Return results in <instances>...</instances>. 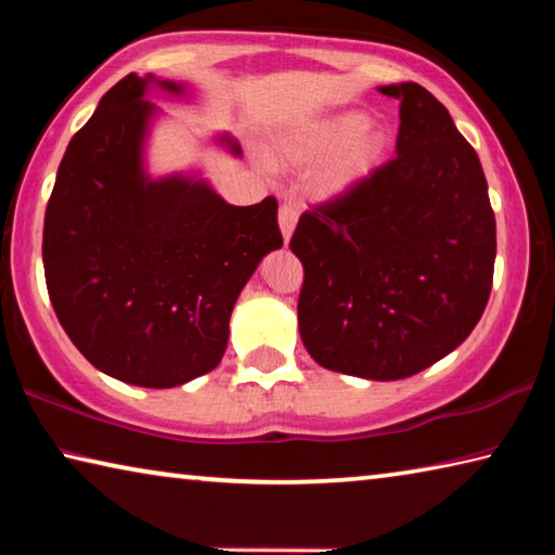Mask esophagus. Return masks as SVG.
Wrapping results in <instances>:
<instances>
[{
  "label": "esophagus",
  "instance_id": "1",
  "mask_svg": "<svg viewBox=\"0 0 555 555\" xmlns=\"http://www.w3.org/2000/svg\"><path fill=\"white\" fill-rule=\"evenodd\" d=\"M296 222H298V208L294 203H284L279 208V228H281V234H284V242L288 244L291 234H294L296 230Z\"/></svg>",
  "mask_w": 555,
  "mask_h": 555
}]
</instances>
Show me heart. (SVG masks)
<instances>
[{
  "instance_id": "obj_1",
  "label": "heart",
  "mask_w": 555,
  "mask_h": 555,
  "mask_svg": "<svg viewBox=\"0 0 555 555\" xmlns=\"http://www.w3.org/2000/svg\"><path fill=\"white\" fill-rule=\"evenodd\" d=\"M391 149V134L370 125L364 112L347 109L308 121L284 139L281 152L291 164H318L315 191L325 198H340L362 185L384 164Z\"/></svg>"
}]
</instances>
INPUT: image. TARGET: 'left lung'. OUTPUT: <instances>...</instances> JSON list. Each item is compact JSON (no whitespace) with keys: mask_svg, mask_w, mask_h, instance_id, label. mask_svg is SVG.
Wrapping results in <instances>:
<instances>
[{"mask_svg":"<svg viewBox=\"0 0 555 555\" xmlns=\"http://www.w3.org/2000/svg\"><path fill=\"white\" fill-rule=\"evenodd\" d=\"M401 100L397 156L300 215L298 331L325 370L411 377L473 333L492 291L496 224L475 149L418 82Z\"/></svg>","mask_w":555,"mask_h":555,"instance_id":"1","label":"left lung"}]
</instances>
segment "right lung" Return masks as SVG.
Returning a JSON list of instances; mask_svg holds the SVG:
<instances>
[{"label": "right lung", "mask_w": 555, "mask_h": 555, "mask_svg": "<svg viewBox=\"0 0 555 555\" xmlns=\"http://www.w3.org/2000/svg\"><path fill=\"white\" fill-rule=\"evenodd\" d=\"M152 86L185 95L181 82L129 73L70 139L46 208L43 271L92 367L171 389L218 367L244 284L284 240L271 195L240 208L198 176L146 173ZM218 142L242 154L228 134Z\"/></svg>", "instance_id": "right-lung-1"}]
</instances>
